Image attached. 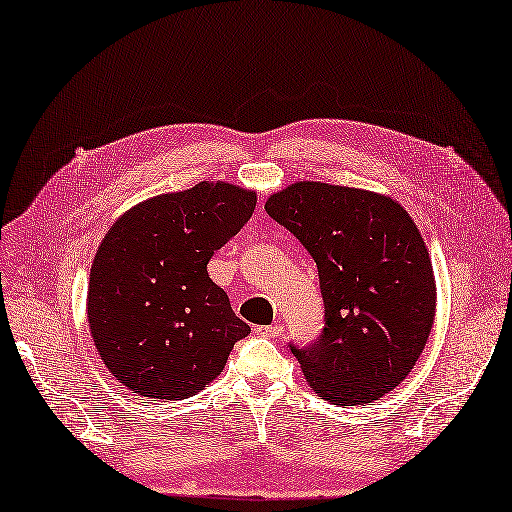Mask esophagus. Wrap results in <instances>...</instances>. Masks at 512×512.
Returning <instances> with one entry per match:
<instances>
[{"mask_svg":"<svg viewBox=\"0 0 512 512\" xmlns=\"http://www.w3.org/2000/svg\"><path fill=\"white\" fill-rule=\"evenodd\" d=\"M253 332L259 338H276L280 332H283V325H280V323H276V325H257Z\"/></svg>","mask_w":512,"mask_h":512,"instance_id":"esophagus-1","label":"esophagus"}]
</instances>
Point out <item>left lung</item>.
<instances>
[{"label": "left lung", "instance_id": "obj_1", "mask_svg": "<svg viewBox=\"0 0 512 512\" xmlns=\"http://www.w3.org/2000/svg\"><path fill=\"white\" fill-rule=\"evenodd\" d=\"M266 212L315 259L325 327L293 346L308 385L338 406L398 387L430 338L432 259L415 221L387 195L300 180L272 193Z\"/></svg>", "mask_w": 512, "mask_h": 512}]
</instances>
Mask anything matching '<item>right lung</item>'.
<instances>
[{
  "label": "right lung",
  "instance_id": "obj_1",
  "mask_svg": "<svg viewBox=\"0 0 512 512\" xmlns=\"http://www.w3.org/2000/svg\"><path fill=\"white\" fill-rule=\"evenodd\" d=\"M255 204V191L204 180L140 202L108 229L89 274L87 317L97 353L131 393L189 398L251 334L208 261Z\"/></svg>",
  "mask_w": 512,
  "mask_h": 512
}]
</instances>
